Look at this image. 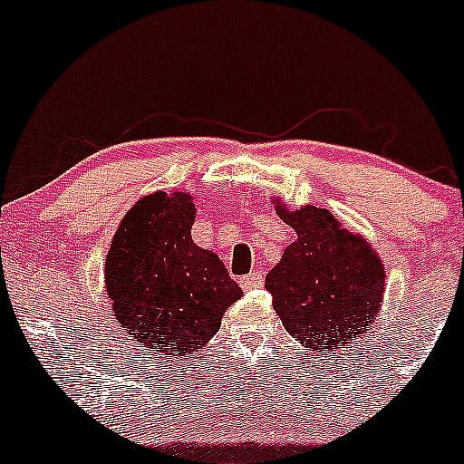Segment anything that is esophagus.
<instances>
[{
    "instance_id": "obj_1",
    "label": "esophagus",
    "mask_w": 464,
    "mask_h": 464,
    "mask_svg": "<svg viewBox=\"0 0 464 464\" xmlns=\"http://www.w3.org/2000/svg\"><path fill=\"white\" fill-rule=\"evenodd\" d=\"M238 283H241V287L246 292L256 290V287L263 285V274L261 272H250V274H247V276H243Z\"/></svg>"
}]
</instances>
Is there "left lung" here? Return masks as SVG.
<instances>
[{
	"label": "left lung",
	"instance_id": "obj_1",
	"mask_svg": "<svg viewBox=\"0 0 464 464\" xmlns=\"http://www.w3.org/2000/svg\"><path fill=\"white\" fill-rule=\"evenodd\" d=\"M276 212L296 232L266 276L274 310L294 341L336 352L367 334L385 292V267L370 243L341 226L325 208Z\"/></svg>",
	"mask_w": 464,
	"mask_h": 464
}]
</instances>
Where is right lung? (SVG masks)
<instances>
[{"label":"right lung","mask_w":464,"mask_h":464,"mask_svg":"<svg viewBox=\"0 0 464 464\" xmlns=\"http://www.w3.org/2000/svg\"><path fill=\"white\" fill-rule=\"evenodd\" d=\"M194 214L188 192L148 194L121 218L106 256L119 325L161 358L201 350L243 296L217 254L194 246Z\"/></svg>","instance_id":"obj_1"}]
</instances>
